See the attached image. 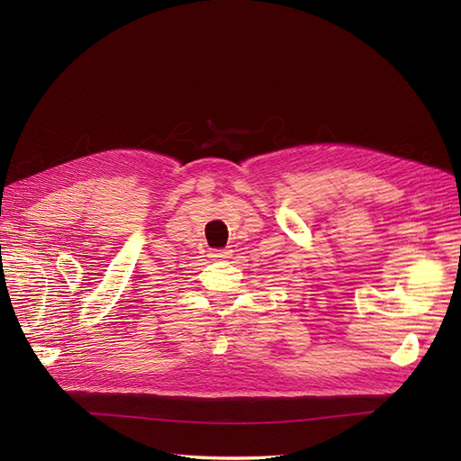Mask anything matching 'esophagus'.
<instances>
[{"mask_svg":"<svg viewBox=\"0 0 461 461\" xmlns=\"http://www.w3.org/2000/svg\"><path fill=\"white\" fill-rule=\"evenodd\" d=\"M209 258H213V259L230 258V249H212V252H209Z\"/></svg>","mask_w":461,"mask_h":461,"instance_id":"obj_1","label":"esophagus"}]
</instances>
